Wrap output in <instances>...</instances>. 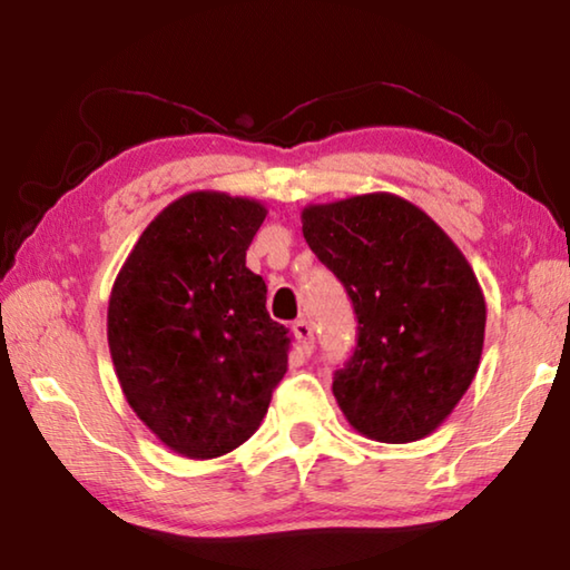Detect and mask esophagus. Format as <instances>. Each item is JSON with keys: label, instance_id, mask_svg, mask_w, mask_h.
I'll return each mask as SVG.
<instances>
[{"label": "esophagus", "instance_id": "1", "mask_svg": "<svg viewBox=\"0 0 570 570\" xmlns=\"http://www.w3.org/2000/svg\"><path fill=\"white\" fill-rule=\"evenodd\" d=\"M294 336L298 340V346H302V352L304 354H312L314 352V330H312V324L308 322H304V320H298V322H294Z\"/></svg>", "mask_w": 570, "mask_h": 570}]
</instances>
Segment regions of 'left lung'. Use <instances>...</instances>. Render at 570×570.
<instances>
[{
    "mask_svg": "<svg viewBox=\"0 0 570 570\" xmlns=\"http://www.w3.org/2000/svg\"><path fill=\"white\" fill-rule=\"evenodd\" d=\"M302 230L360 322L332 387L346 422L390 445L432 435L475 380L485 342L468 258L422 208L384 190L308 204Z\"/></svg>",
    "mask_w": 570,
    "mask_h": 570,
    "instance_id": "obj_1",
    "label": "left lung"
}]
</instances>
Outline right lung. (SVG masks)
<instances>
[{
    "mask_svg": "<svg viewBox=\"0 0 570 570\" xmlns=\"http://www.w3.org/2000/svg\"><path fill=\"white\" fill-rule=\"evenodd\" d=\"M256 198L190 190L150 220L115 276L108 346L125 400L163 445L214 460L254 435L288 370L246 248Z\"/></svg>",
    "mask_w": 570,
    "mask_h": 570,
    "instance_id": "1",
    "label": "right lung"
}]
</instances>
